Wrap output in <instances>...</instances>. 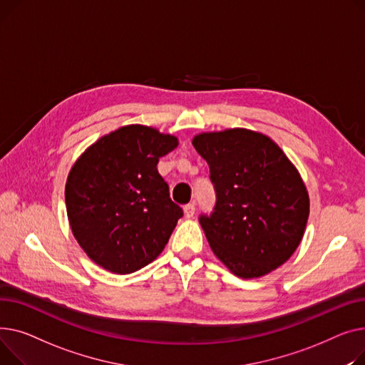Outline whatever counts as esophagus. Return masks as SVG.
I'll use <instances>...</instances> for the list:
<instances>
[{
    "instance_id": "1",
    "label": "esophagus",
    "mask_w": 365,
    "mask_h": 365,
    "mask_svg": "<svg viewBox=\"0 0 365 365\" xmlns=\"http://www.w3.org/2000/svg\"><path fill=\"white\" fill-rule=\"evenodd\" d=\"M195 212H196V203L195 202H191V203L184 206V213H185L187 218H191L192 215H195Z\"/></svg>"
}]
</instances>
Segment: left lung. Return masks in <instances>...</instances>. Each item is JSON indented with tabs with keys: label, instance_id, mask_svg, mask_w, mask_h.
<instances>
[{
	"label": "left lung",
	"instance_id": "1",
	"mask_svg": "<svg viewBox=\"0 0 365 365\" xmlns=\"http://www.w3.org/2000/svg\"><path fill=\"white\" fill-rule=\"evenodd\" d=\"M217 203L199 222L210 249L242 278L283 265L302 240L309 215L305 184L271 138L235 128L196 135Z\"/></svg>",
	"mask_w": 365,
	"mask_h": 365
}]
</instances>
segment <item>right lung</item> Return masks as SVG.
Wrapping results in <instances>:
<instances>
[{"mask_svg": "<svg viewBox=\"0 0 365 365\" xmlns=\"http://www.w3.org/2000/svg\"><path fill=\"white\" fill-rule=\"evenodd\" d=\"M174 135L128 125L97 140L75 162L66 182V210L75 239L90 258L115 274L155 261L182 209L158 173Z\"/></svg>", "mask_w": 365, "mask_h": 365, "instance_id": "right-lung-1", "label": "right lung"}]
</instances>
